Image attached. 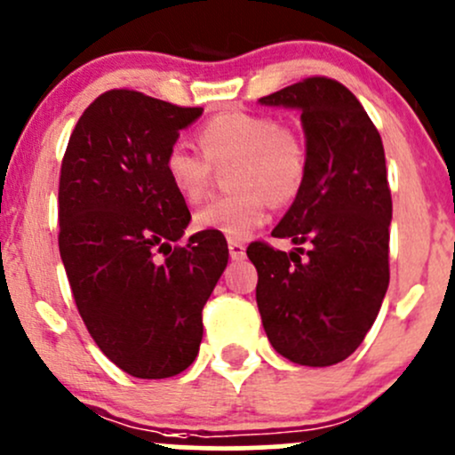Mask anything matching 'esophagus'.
<instances>
[{"label": "esophagus", "mask_w": 455, "mask_h": 455, "mask_svg": "<svg viewBox=\"0 0 455 455\" xmlns=\"http://www.w3.org/2000/svg\"><path fill=\"white\" fill-rule=\"evenodd\" d=\"M228 249H229V255H232V259H243L244 258V243L243 241H228Z\"/></svg>", "instance_id": "obj_1"}]
</instances>
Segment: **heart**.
Returning a JSON list of instances; mask_svg holds the SVG:
<instances>
[{"label": "heart", "mask_w": 455, "mask_h": 455, "mask_svg": "<svg viewBox=\"0 0 455 455\" xmlns=\"http://www.w3.org/2000/svg\"><path fill=\"white\" fill-rule=\"evenodd\" d=\"M202 154L173 144L163 156V172L178 197L187 204L206 200L214 170H228L236 193L208 204L196 214V226L229 238H244L262 228L270 202L288 206L307 182L309 155L303 137L273 116L226 111L212 116L197 131Z\"/></svg>", "instance_id": "b5f03b06"}]
</instances>
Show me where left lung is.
<instances>
[{"label":"left lung","instance_id":"8db88e82","mask_svg":"<svg viewBox=\"0 0 455 455\" xmlns=\"http://www.w3.org/2000/svg\"><path fill=\"white\" fill-rule=\"evenodd\" d=\"M259 103L300 111L307 182L273 236L307 243L309 251L300 258L303 247L285 253L249 244L255 300L279 355L299 365H335L359 348L389 288L385 148L363 105L329 76H307Z\"/></svg>","mask_w":455,"mask_h":455}]
</instances>
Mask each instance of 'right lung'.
<instances>
[{
  "instance_id": "obj_1",
  "label": "right lung",
  "mask_w": 455,
  "mask_h": 455,
  "mask_svg": "<svg viewBox=\"0 0 455 455\" xmlns=\"http://www.w3.org/2000/svg\"><path fill=\"white\" fill-rule=\"evenodd\" d=\"M202 107L109 90L76 122L60 173V255L85 329L135 379L196 361L202 309L228 264L223 234L197 232L163 156Z\"/></svg>"
}]
</instances>
